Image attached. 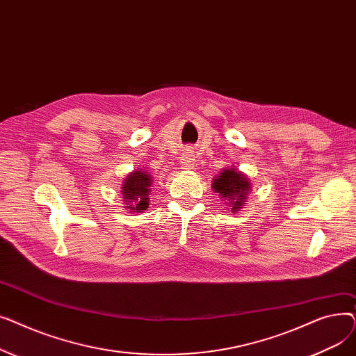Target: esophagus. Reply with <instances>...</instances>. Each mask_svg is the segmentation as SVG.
<instances>
[{"instance_id":"esophagus-1","label":"esophagus","mask_w":356,"mask_h":356,"mask_svg":"<svg viewBox=\"0 0 356 356\" xmlns=\"http://www.w3.org/2000/svg\"><path fill=\"white\" fill-rule=\"evenodd\" d=\"M195 161H196V160H195V157H193L191 149H186V152H183L180 164H181V167L184 168V170H192V168H195V165H196Z\"/></svg>"}]
</instances>
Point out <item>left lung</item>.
I'll list each match as a JSON object with an SVG mask.
<instances>
[{
	"instance_id": "obj_1",
	"label": "left lung",
	"mask_w": 356,
	"mask_h": 356,
	"mask_svg": "<svg viewBox=\"0 0 356 356\" xmlns=\"http://www.w3.org/2000/svg\"><path fill=\"white\" fill-rule=\"evenodd\" d=\"M212 189L225 200L228 209L238 212L244 208L250 192H252V186L247 175L239 172L235 167H231L223 168L213 179Z\"/></svg>"
}]
</instances>
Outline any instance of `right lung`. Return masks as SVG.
<instances>
[{
	"label": "right lung",
	"mask_w": 356,
	"mask_h": 356,
	"mask_svg": "<svg viewBox=\"0 0 356 356\" xmlns=\"http://www.w3.org/2000/svg\"><path fill=\"white\" fill-rule=\"evenodd\" d=\"M153 177L145 170H133L122 181L121 195L127 209L131 212H144L148 208V195L152 192Z\"/></svg>",
	"instance_id": "1"
}]
</instances>
